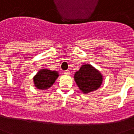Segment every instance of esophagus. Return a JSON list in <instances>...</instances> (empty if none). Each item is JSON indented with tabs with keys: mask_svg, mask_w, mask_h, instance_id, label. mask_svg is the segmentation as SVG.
Returning <instances> with one entry per match:
<instances>
[{
	"mask_svg": "<svg viewBox=\"0 0 134 134\" xmlns=\"http://www.w3.org/2000/svg\"><path fill=\"white\" fill-rule=\"evenodd\" d=\"M69 73H70V71H69V70H66V71H64V74H69Z\"/></svg>",
	"mask_w": 134,
	"mask_h": 134,
	"instance_id": "esophagus-1",
	"label": "esophagus"
}]
</instances>
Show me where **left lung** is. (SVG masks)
I'll return each mask as SVG.
<instances>
[{"label": "left lung", "mask_w": 134, "mask_h": 134, "mask_svg": "<svg viewBox=\"0 0 134 134\" xmlns=\"http://www.w3.org/2000/svg\"><path fill=\"white\" fill-rule=\"evenodd\" d=\"M74 80L81 91L88 94L102 86L103 76L91 65L86 64L82 65L79 70L76 72Z\"/></svg>", "instance_id": "8db88e82"}]
</instances>
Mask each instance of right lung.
<instances>
[{
    "label": "right lung",
    "mask_w": 134,
    "mask_h": 134,
    "mask_svg": "<svg viewBox=\"0 0 134 134\" xmlns=\"http://www.w3.org/2000/svg\"><path fill=\"white\" fill-rule=\"evenodd\" d=\"M58 76V72L56 71H51L48 69H40L33 77L35 86L37 89H48L53 86Z\"/></svg>",
    "instance_id": "right-lung-1"
}]
</instances>
